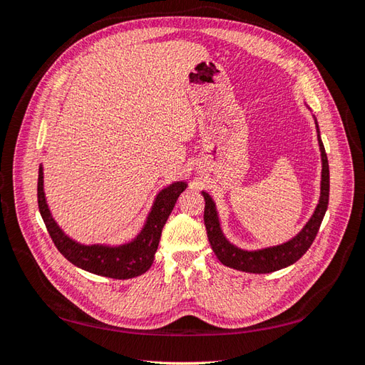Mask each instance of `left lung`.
<instances>
[{
  "mask_svg": "<svg viewBox=\"0 0 365 365\" xmlns=\"http://www.w3.org/2000/svg\"><path fill=\"white\" fill-rule=\"evenodd\" d=\"M317 133H319V145L322 153V187H320V200L317 205L311 220L306 222V226L301 229L297 237H293L289 242L282 245L265 247V250L257 251H245L240 247L232 245L229 240L224 237L218 212H216V205L213 199L208 192L202 191V196L205 199V210H204V222L207 229V237L216 257L220 259L222 265L229 268H235L240 271H246V273H273V271L282 269L285 267L292 265L297 260H299L306 251L311 247L314 240L317 237V232L320 229V224L323 221V216L327 213L328 202H329V165L328 157L324 152V145L320 138L319 123L315 120Z\"/></svg>",
  "mask_w": 365,
  "mask_h": 365,
  "instance_id": "left-lung-1",
  "label": "left lung"
}]
</instances>
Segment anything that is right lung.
<instances>
[{
  "mask_svg": "<svg viewBox=\"0 0 365 365\" xmlns=\"http://www.w3.org/2000/svg\"><path fill=\"white\" fill-rule=\"evenodd\" d=\"M187 188V182H174L158 192L147 216L143 230L120 246L106 245H81L67 237L58 222L53 220L50 208L46 205L43 192V168H38L37 180V202L38 212L53 240L54 246L75 267L86 269L89 273L113 279H131L141 276L152 267L155 252L158 250L161 230L174 210L178 196Z\"/></svg>",
  "mask_w": 365,
  "mask_h": 365,
  "instance_id": "obj_1",
  "label": "right lung"
}]
</instances>
